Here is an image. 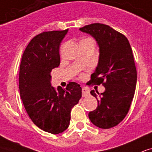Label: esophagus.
I'll use <instances>...</instances> for the list:
<instances>
[{
    "mask_svg": "<svg viewBox=\"0 0 152 152\" xmlns=\"http://www.w3.org/2000/svg\"><path fill=\"white\" fill-rule=\"evenodd\" d=\"M82 97H87V96L89 94V90L88 88H86V87H83V88H82Z\"/></svg>",
    "mask_w": 152,
    "mask_h": 152,
    "instance_id": "1",
    "label": "esophagus"
}]
</instances>
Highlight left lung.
<instances>
[{
  "label": "left lung",
  "instance_id": "left-lung-1",
  "mask_svg": "<svg viewBox=\"0 0 152 152\" xmlns=\"http://www.w3.org/2000/svg\"><path fill=\"white\" fill-rule=\"evenodd\" d=\"M79 30L94 39L99 58L89 83L104 86L100 94L91 90L97 100V109L89 113L95 126L108 129L116 126L129 113L136 90L137 74L132 50L128 39L103 23H92Z\"/></svg>",
  "mask_w": 152,
  "mask_h": 152
}]
</instances>
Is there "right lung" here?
Masks as SVG:
<instances>
[{"instance_id": "add662e5", "label": "right lung", "mask_w": 152, "mask_h": 152, "mask_svg": "<svg viewBox=\"0 0 152 152\" xmlns=\"http://www.w3.org/2000/svg\"><path fill=\"white\" fill-rule=\"evenodd\" d=\"M64 31H45L35 36L23 51L19 89L23 106L34 124L43 131L58 134L70 124V111L82 97V88L70 82L66 89L50 84V71L60 64V43Z\"/></svg>"}]
</instances>
